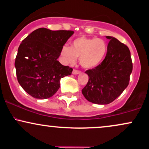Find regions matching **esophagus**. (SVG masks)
<instances>
[{
  "label": "esophagus",
  "mask_w": 149,
  "mask_h": 149,
  "mask_svg": "<svg viewBox=\"0 0 149 149\" xmlns=\"http://www.w3.org/2000/svg\"><path fill=\"white\" fill-rule=\"evenodd\" d=\"M79 73H80V71H78V70H76V69H73V74L76 75V74H79Z\"/></svg>",
  "instance_id": "34e87169"
}]
</instances>
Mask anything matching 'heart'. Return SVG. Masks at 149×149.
<instances>
[{
	"label": "heart",
	"instance_id": "obj_1",
	"mask_svg": "<svg viewBox=\"0 0 149 149\" xmlns=\"http://www.w3.org/2000/svg\"><path fill=\"white\" fill-rule=\"evenodd\" d=\"M107 52V42L102 39L80 37L73 40L71 47L63 46L61 54L66 63L74 64L79 58L83 67L91 69L102 62Z\"/></svg>",
	"mask_w": 149,
	"mask_h": 149
}]
</instances>
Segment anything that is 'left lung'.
I'll return each instance as SVG.
<instances>
[{
    "instance_id": "obj_1",
    "label": "left lung",
    "mask_w": 149,
    "mask_h": 149,
    "mask_svg": "<svg viewBox=\"0 0 149 149\" xmlns=\"http://www.w3.org/2000/svg\"><path fill=\"white\" fill-rule=\"evenodd\" d=\"M107 38L110 41L104 59L96 67L85 71L89 80L82 93L94 104H108L113 102L129 85L132 71L127 46L116 38Z\"/></svg>"
}]
</instances>
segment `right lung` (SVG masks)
<instances>
[{"instance_id":"right-lung-1","label":"right lung","mask_w":149,"mask_h":149,"mask_svg":"<svg viewBox=\"0 0 149 149\" xmlns=\"http://www.w3.org/2000/svg\"><path fill=\"white\" fill-rule=\"evenodd\" d=\"M73 31L40 28L22 40L15 66L17 80L29 95L36 99L51 97L60 87V80L73 69L57 60Z\"/></svg>"}]
</instances>
